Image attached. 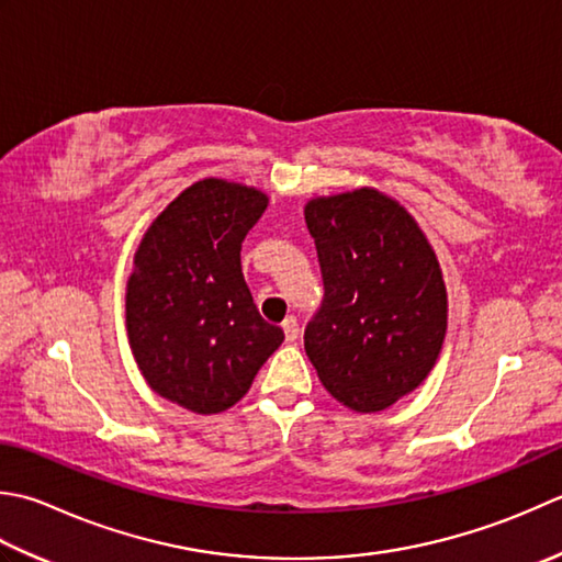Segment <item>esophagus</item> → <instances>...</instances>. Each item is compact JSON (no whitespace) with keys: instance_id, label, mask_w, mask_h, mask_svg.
<instances>
[{"instance_id":"1","label":"esophagus","mask_w":562,"mask_h":562,"mask_svg":"<svg viewBox=\"0 0 562 562\" xmlns=\"http://www.w3.org/2000/svg\"><path fill=\"white\" fill-rule=\"evenodd\" d=\"M282 331H284V340H288V344H292V340H296V336H300V324H296L294 316L284 318Z\"/></svg>"}]
</instances>
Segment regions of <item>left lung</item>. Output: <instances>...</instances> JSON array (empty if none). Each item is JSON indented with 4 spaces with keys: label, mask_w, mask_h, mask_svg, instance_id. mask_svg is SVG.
Segmentation results:
<instances>
[{
    "label": "left lung",
    "mask_w": 562,
    "mask_h": 562,
    "mask_svg": "<svg viewBox=\"0 0 562 562\" xmlns=\"http://www.w3.org/2000/svg\"><path fill=\"white\" fill-rule=\"evenodd\" d=\"M324 302L304 350L334 400L360 414L414 392L441 356L448 292L424 231L375 187L314 196L304 206Z\"/></svg>",
    "instance_id": "obj_1"
}]
</instances>
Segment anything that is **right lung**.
Here are the masks:
<instances>
[{
	"instance_id": "right-lung-1",
	"label": "right lung",
	"mask_w": 562,
	"mask_h": 562,
	"mask_svg": "<svg viewBox=\"0 0 562 562\" xmlns=\"http://www.w3.org/2000/svg\"><path fill=\"white\" fill-rule=\"evenodd\" d=\"M256 187L204 178L153 218L126 282V331L143 380L192 414L250 390L284 334L258 314L240 244L268 209Z\"/></svg>"
}]
</instances>
